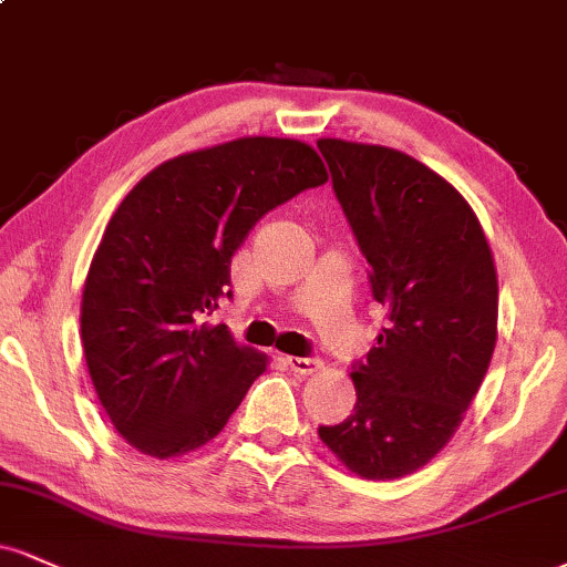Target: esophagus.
Returning <instances> with one entry per match:
<instances>
[{"mask_svg": "<svg viewBox=\"0 0 567 567\" xmlns=\"http://www.w3.org/2000/svg\"><path fill=\"white\" fill-rule=\"evenodd\" d=\"M285 364H288V370L296 374H313L319 367H322L317 359H309V357H288L285 359Z\"/></svg>", "mask_w": 567, "mask_h": 567, "instance_id": "34e87169", "label": "esophagus"}]
</instances>
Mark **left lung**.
Segmentation results:
<instances>
[{"mask_svg": "<svg viewBox=\"0 0 567 567\" xmlns=\"http://www.w3.org/2000/svg\"><path fill=\"white\" fill-rule=\"evenodd\" d=\"M317 147L385 309L378 346L351 372L353 414L319 439L361 478H404L452 441L486 378L494 256L470 203L425 163L330 136Z\"/></svg>", "mask_w": 567, "mask_h": 567, "instance_id": "left-lung-1", "label": "left lung"}]
</instances>
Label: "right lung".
<instances>
[{
	"label": "right lung",
	"mask_w": 567,
	"mask_h": 567,
	"mask_svg": "<svg viewBox=\"0 0 567 567\" xmlns=\"http://www.w3.org/2000/svg\"><path fill=\"white\" fill-rule=\"evenodd\" d=\"M324 182L306 142L243 136L161 163L115 208L84 282L81 343L136 452L200 449L264 374V353L203 319L231 296V256L258 218Z\"/></svg>",
	"instance_id": "1"
}]
</instances>
